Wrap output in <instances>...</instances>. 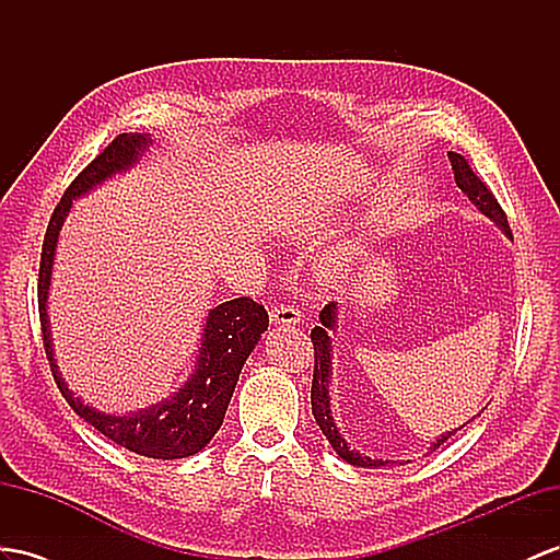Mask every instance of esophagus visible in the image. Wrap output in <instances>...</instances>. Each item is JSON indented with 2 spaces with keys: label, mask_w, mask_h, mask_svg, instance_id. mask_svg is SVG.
<instances>
[{
  "label": "esophagus",
  "mask_w": 560,
  "mask_h": 560,
  "mask_svg": "<svg viewBox=\"0 0 560 560\" xmlns=\"http://www.w3.org/2000/svg\"><path fill=\"white\" fill-rule=\"evenodd\" d=\"M269 317L275 324H300L303 314H300V310L293 307V305H277L275 310L269 312Z\"/></svg>",
  "instance_id": "1"
}]
</instances>
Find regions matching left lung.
Segmentation results:
<instances>
[{
    "label": "left lung",
    "instance_id": "obj_1",
    "mask_svg": "<svg viewBox=\"0 0 560 560\" xmlns=\"http://www.w3.org/2000/svg\"><path fill=\"white\" fill-rule=\"evenodd\" d=\"M450 163H452V170H454L456 186L468 196L470 203H476L478 210L482 214H487V218H490L506 236H513L511 234V226H509V220H506V212L501 210L499 200L490 191V186H487L476 175V172L470 170L466 158L462 153L450 151ZM336 317H338V303H328L322 310V314H319V322L322 324L314 326L312 334H310L312 346H314V374H312V395H310L312 397V413H314V419H317V423L322 428V433L326 435V440L331 442V447L336 450V454L340 458H346L348 464L362 466V468L388 466L390 462H383V458H371V456H364L360 452L350 450L346 438L338 433V425L334 423L331 397H328V383H331V338H328V334H331L334 328H336ZM462 428L447 430V433L440 435L433 444H430V452H435L442 442H447L452 435H456V430H462Z\"/></svg>",
    "mask_w": 560,
    "mask_h": 560
}]
</instances>
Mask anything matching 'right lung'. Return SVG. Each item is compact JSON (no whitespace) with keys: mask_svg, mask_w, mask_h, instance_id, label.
<instances>
[{"mask_svg":"<svg viewBox=\"0 0 560 560\" xmlns=\"http://www.w3.org/2000/svg\"><path fill=\"white\" fill-rule=\"evenodd\" d=\"M151 139L147 135H118L80 175L70 182L61 203L54 208L51 220L42 243L39 257V281H37V305L45 352L51 366L56 385H59L66 402L73 407L80 419L94 425L98 433L106 435L120 447L149 458H184L198 454L218 433L229 399L234 395L236 381L248 354L255 350L257 340L267 331L269 314L265 305L255 303L253 298H236L210 310L203 338H200L194 374L182 388L165 402H158L149 409H141L127 417L96 411L84 405L61 378L59 364L54 360L51 331L47 317V298L51 283V267L56 255V243L63 226L66 214L78 196L92 191L94 186L108 177L132 167L139 155L147 151Z\"/></svg>","mask_w":560,"mask_h":560,"instance_id":"add662e5","label":"right lung"}]
</instances>
